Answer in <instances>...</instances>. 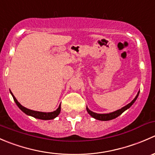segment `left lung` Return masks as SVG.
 Returning a JSON list of instances; mask_svg holds the SVG:
<instances>
[{
    "label": "left lung",
    "mask_w": 155,
    "mask_h": 155,
    "mask_svg": "<svg viewBox=\"0 0 155 155\" xmlns=\"http://www.w3.org/2000/svg\"><path fill=\"white\" fill-rule=\"evenodd\" d=\"M139 94H140V91L138 92V94H137V96L135 97V98H134V99L133 100V101H131L130 104H128L127 105L125 106V107H122L121 109L115 111V112H110V113H107V114H97V113H95V112H92V111H91L88 108L86 107L87 112H88V114L91 115V116L93 117V118H95V119L100 120V121H109V120L114 119V118H117V117L119 116L120 115H121V114H122L124 111L127 110V109H129V108L134 104V102L136 101V100H137V97H138Z\"/></svg>",
    "instance_id": "left-lung-1"
}]
</instances>
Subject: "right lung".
I'll list each match as a JSON object with an SVG mask.
<instances>
[{
  "label": "right lung",
  "mask_w": 155,
  "mask_h": 155,
  "mask_svg": "<svg viewBox=\"0 0 155 155\" xmlns=\"http://www.w3.org/2000/svg\"><path fill=\"white\" fill-rule=\"evenodd\" d=\"M10 91V94H12V97H13L14 101L15 103L16 104V105L18 106V107L23 112L26 114V115H30V116H32L34 118H38V119H41V120H51V119H54V118L58 116V115L60 114L61 112V104L59 105L58 108L56 109L55 111L54 112H38V111H34V110H31V109H27V108L24 107L23 106H21L19 103L18 102V101L16 100V98L14 97V95L12 94V93Z\"/></svg>",
  "instance_id": "right-lung-1"
}]
</instances>
